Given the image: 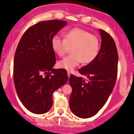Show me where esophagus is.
<instances>
[{"label": "esophagus", "instance_id": "1", "mask_svg": "<svg viewBox=\"0 0 134 134\" xmlns=\"http://www.w3.org/2000/svg\"><path fill=\"white\" fill-rule=\"evenodd\" d=\"M67 76H68V77L69 79V77H70V71H67Z\"/></svg>", "mask_w": 134, "mask_h": 134}]
</instances>
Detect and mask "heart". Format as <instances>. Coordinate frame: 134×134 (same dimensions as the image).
I'll use <instances>...</instances> for the list:
<instances>
[{"instance_id": "obj_1", "label": "heart", "mask_w": 134, "mask_h": 134, "mask_svg": "<svg viewBox=\"0 0 134 134\" xmlns=\"http://www.w3.org/2000/svg\"><path fill=\"white\" fill-rule=\"evenodd\" d=\"M51 45L53 50L62 57L72 48L71 55L60 60L58 65L60 68L72 70L82 62L87 64L92 62L99 53L100 41L95 35L87 31L74 27L64 34V39L57 35L52 38Z\"/></svg>"}]
</instances>
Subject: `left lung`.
Masks as SVG:
<instances>
[{
	"instance_id": "8db88e82",
	"label": "left lung",
	"mask_w": 134,
	"mask_h": 134,
	"mask_svg": "<svg viewBox=\"0 0 134 134\" xmlns=\"http://www.w3.org/2000/svg\"><path fill=\"white\" fill-rule=\"evenodd\" d=\"M101 48L92 62L79 69L82 77L71 75L69 84L72 91L69 105L77 116L87 118L96 115L104 106L114 88L118 72V55L116 44L108 33L99 30Z\"/></svg>"
}]
</instances>
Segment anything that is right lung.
<instances>
[{
  "instance_id": "right-lung-1",
  "label": "right lung",
  "mask_w": 134,
  "mask_h": 134,
  "mask_svg": "<svg viewBox=\"0 0 134 134\" xmlns=\"http://www.w3.org/2000/svg\"><path fill=\"white\" fill-rule=\"evenodd\" d=\"M67 22L54 19L31 26L20 40L14 59L16 93L27 110L43 114L53 104L52 94L68 81L67 71L53 69L56 58L52 38Z\"/></svg>"
}]
</instances>
